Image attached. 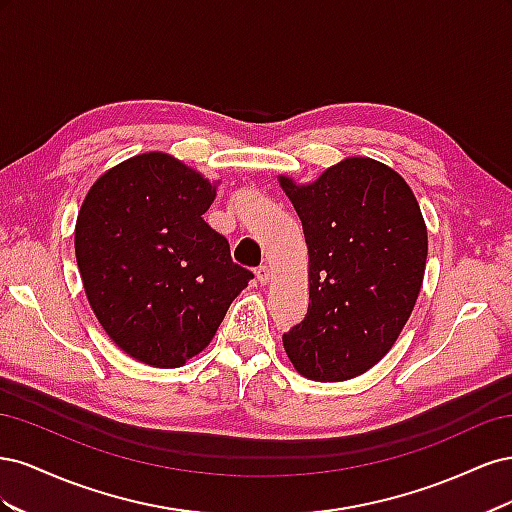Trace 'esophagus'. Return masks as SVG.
Here are the masks:
<instances>
[{
	"instance_id": "esophagus-1",
	"label": "esophagus",
	"mask_w": 512,
	"mask_h": 512,
	"mask_svg": "<svg viewBox=\"0 0 512 512\" xmlns=\"http://www.w3.org/2000/svg\"><path fill=\"white\" fill-rule=\"evenodd\" d=\"M256 280H258L262 286L269 284V280H271V271H269V267H265V265L258 267V269H256Z\"/></svg>"
}]
</instances>
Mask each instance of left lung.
Instances as JSON below:
<instances>
[{
  "label": "left lung",
  "instance_id": "left-lung-1",
  "mask_svg": "<svg viewBox=\"0 0 512 512\" xmlns=\"http://www.w3.org/2000/svg\"><path fill=\"white\" fill-rule=\"evenodd\" d=\"M309 254L307 316L284 333L316 382L365 374L393 348L423 286L427 226L410 185L371 158H346L307 185L280 177Z\"/></svg>",
  "mask_w": 512,
  "mask_h": 512
}]
</instances>
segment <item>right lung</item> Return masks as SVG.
<instances>
[{
	"mask_svg": "<svg viewBox=\"0 0 512 512\" xmlns=\"http://www.w3.org/2000/svg\"><path fill=\"white\" fill-rule=\"evenodd\" d=\"M218 183L162 151L108 168L74 228L76 265L106 335L132 359L181 367L252 280L205 222Z\"/></svg>",
	"mask_w": 512,
	"mask_h": 512,
	"instance_id": "obj_1",
	"label": "right lung"
}]
</instances>
